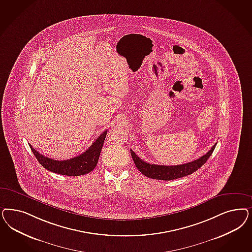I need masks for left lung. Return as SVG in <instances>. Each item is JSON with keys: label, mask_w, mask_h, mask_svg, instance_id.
Returning <instances> with one entry per match:
<instances>
[{"label": "left lung", "mask_w": 252, "mask_h": 252, "mask_svg": "<svg viewBox=\"0 0 252 252\" xmlns=\"http://www.w3.org/2000/svg\"><path fill=\"white\" fill-rule=\"evenodd\" d=\"M215 146L216 144L211 147L209 152H207L201 158L195 159L194 161L181 164V165H175V166H165V165H157V164L146 162L143 159H141L132 150H130V155L138 171L146 177L157 179V180L170 181V180L185 177L197 171L209 159Z\"/></svg>", "instance_id": "1"}]
</instances>
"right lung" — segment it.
Masks as SVG:
<instances>
[{
	"mask_svg": "<svg viewBox=\"0 0 252 252\" xmlns=\"http://www.w3.org/2000/svg\"><path fill=\"white\" fill-rule=\"evenodd\" d=\"M106 136V130H105L84 153L65 160H55L49 158L35 150L31 145L30 147L37 160L46 170L66 176H80L89 173L97 165Z\"/></svg>",
	"mask_w": 252,
	"mask_h": 252,
	"instance_id": "add662e5",
	"label": "right lung"
}]
</instances>
